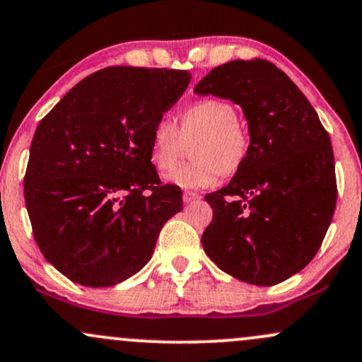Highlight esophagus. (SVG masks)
<instances>
[{"mask_svg":"<svg viewBox=\"0 0 362 362\" xmlns=\"http://www.w3.org/2000/svg\"><path fill=\"white\" fill-rule=\"evenodd\" d=\"M182 199H184L185 204H189V202H194V201L201 199V196H199V194H196V192H184Z\"/></svg>","mask_w":362,"mask_h":362,"instance_id":"esophagus-1","label":"esophagus"}]
</instances>
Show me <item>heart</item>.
Instances as JSON below:
<instances>
[{"mask_svg":"<svg viewBox=\"0 0 362 362\" xmlns=\"http://www.w3.org/2000/svg\"><path fill=\"white\" fill-rule=\"evenodd\" d=\"M194 161L182 165L166 177L182 189L211 187L220 173L239 172L247 160L249 134L239 122L235 106L221 99H202L180 115L178 127L163 117L149 132V160L160 173L170 172L184 153V142H192Z\"/></svg>","mask_w":362,"mask_h":362,"instance_id":"obj_1","label":"heart"}]
</instances>
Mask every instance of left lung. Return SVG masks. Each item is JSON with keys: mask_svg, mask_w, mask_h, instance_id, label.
Returning <instances> with one entry per match:
<instances>
[{"mask_svg": "<svg viewBox=\"0 0 362 362\" xmlns=\"http://www.w3.org/2000/svg\"><path fill=\"white\" fill-rule=\"evenodd\" d=\"M230 99L249 125V154L226 187L206 196L202 247L225 273L269 287L311 263L337 204L332 141L308 98L266 59H233L194 87Z\"/></svg>", "mask_w": 362, "mask_h": 362, "instance_id": "left-lung-1", "label": "left lung"}]
</instances>
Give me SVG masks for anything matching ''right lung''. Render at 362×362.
Returning a JSON list of instances; mask_svg holds the SVG:
<instances>
[{
	"instance_id": "1",
	"label": "right lung",
	"mask_w": 362,
	"mask_h": 362,
	"mask_svg": "<svg viewBox=\"0 0 362 362\" xmlns=\"http://www.w3.org/2000/svg\"><path fill=\"white\" fill-rule=\"evenodd\" d=\"M189 82L185 70L108 66L35 129L27 213L42 256L75 284L111 287L136 275L184 208L180 187L161 184L149 160V132Z\"/></svg>"
}]
</instances>
